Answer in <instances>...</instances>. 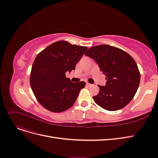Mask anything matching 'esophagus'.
Listing matches in <instances>:
<instances>
[{
	"mask_svg": "<svg viewBox=\"0 0 158 158\" xmlns=\"http://www.w3.org/2000/svg\"><path fill=\"white\" fill-rule=\"evenodd\" d=\"M86 85H88V87H90V86L92 85V84H89V83H88V82H86Z\"/></svg>",
	"mask_w": 158,
	"mask_h": 158,
	"instance_id": "34e87169",
	"label": "esophagus"
}]
</instances>
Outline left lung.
I'll list each match as a JSON object with an SVG mask.
<instances>
[{"instance_id":"left-lung-1","label":"left lung","mask_w":158,"mask_h":158,"mask_svg":"<svg viewBox=\"0 0 158 158\" xmlns=\"http://www.w3.org/2000/svg\"><path fill=\"white\" fill-rule=\"evenodd\" d=\"M85 56L95 60L106 77L105 86L99 85V93L93 97L97 104L109 111L119 110L129 104L140 80L133 58L121 49L109 45L91 47Z\"/></svg>"}]
</instances>
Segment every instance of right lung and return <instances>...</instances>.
I'll return each instance as SVG.
<instances>
[{"instance_id":"obj_1","label":"right lung","mask_w":158,"mask_h":158,"mask_svg":"<svg viewBox=\"0 0 158 158\" xmlns=\"http://www.w3.org/2000/svg\"><path fill=\"white\" fill-rule=\"evenodd\" d=\"M88 48L58 41L37 55L32 64L30 84L40 104L47 110L61 112L71 107L85 81L72 82L65 77L75 70Z\"/></svg>"}]
</instances>
